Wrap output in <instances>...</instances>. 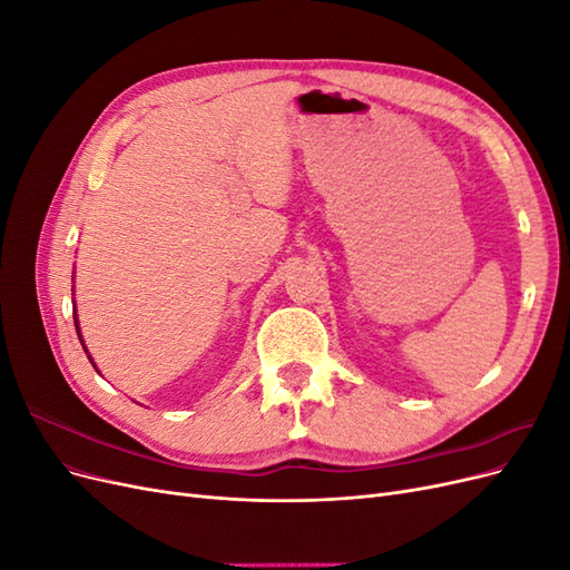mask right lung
<instances>
[{
	"instance_id": "1",
	"label": "right lung",
	"mask_w": 570,
	"mask_h": 570,
	"mask_svg": "<svg viewBox=\"0 0 570 570\" xmlns=\"http://www.w3.org/2000/svg\"><path fill=\"white\" fill-rule=\"evenodd\" d=\"M76 331H78V321H76ZM82 342V340H80Z\"/></svg>"
}]
</instances>
